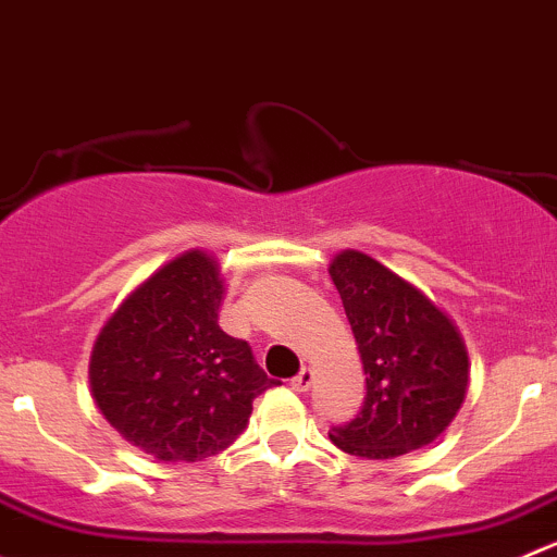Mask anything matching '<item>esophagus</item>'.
<instances>
[{"mask_svg":"<svg viewBox=\"0 0 557 557\" xmlns=\"http://www.w3.org/2000/svg\"><path fill=\"white\" fill-rule=\"evenodd\" d=\"M312 381H315V372H312L310 367H305V370L290 381V386H294V392H307V388L312 386Z\"/></svg>","mask_w":557,"mask_h":557,"instance_id":"1","label":"esophagus"}]
</instances>
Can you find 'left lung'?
Returning a JSON list of instances; mask_svg holds the SVG:
<instances>
[{"mask_svg": "<svg viewBox=\"0 0 557 557\" xmlns=\"http://www.w3.org/2000/svg\"><path fill=\"white\" fill-rule=\"evenodd\" d=\"M364 364L356 419L332 428L337 449L392 460L433 444L468 392V350L455 321L375 258L343 250L329 263Z\"/></svg>", "mask_w": 557, "mask_h": 557, "instance_id": "8db88e82", "label": "left lung"}]
</instances>
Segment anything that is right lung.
<instances>
[{"mask_svg":"<svg viewBox=\"0 0 557 557\" xmlns=\"http://www.w3.org/2000/svg\"><path fill=\"white\" fill-rule=\"evenodd\" d=\"M223 277L209 252L187 250L116 307L89 359L91 397L108 424L163 462L228 449L272 386L245 339L218 323Z\"/></svg>","mask_w":557,"mask_h":557,"instance_id":"1","label":"right lung"}]
</instances>
